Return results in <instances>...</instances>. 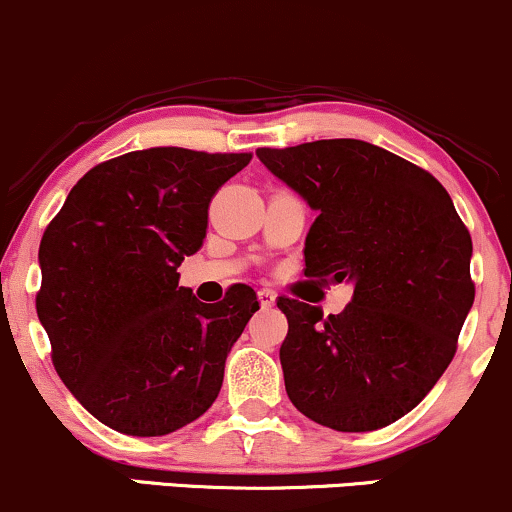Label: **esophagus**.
Returning <instances> with one entry per match:
<instances>
[{"label": "esophagus", "instance_id": "34e87169", "mask_svg": "<svg viewBox=\"0 0 512 512\" xmlns=\"http://www.w3.org/2000/svg\"><path fill=\"white\" fill-rule=\"evenodd\" d=\"M275 292L273 289H258V301H261V306L263 308H268V306H273L275 304Z\"/></svg>", "mask_w": 512, "mask_h": 512}]
</instances>
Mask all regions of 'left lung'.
<instances>
[{
	"label": "left lung",
	"instance_id": "left-lung-1",
	"mask_svg": "<svg viewBox=\"0 0 512 512\" xmlns=\"http://www.w3.org/2000/svg\"><path fill=\"white\" fill-rule=\"evenodd\" d=\"M270 173L318 211L306 275L351 280L339 315L280 296L289 401L337 432H370L410 413L458 349L475 301L472 239L441 182L361 140L258 149Z\"/></svg>",
	"mask_w": 512,
	"mask_h": 512
}]
</instances>
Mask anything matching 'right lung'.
Returning a JSON list of instances; mask_svg holds the SVG:
<instances>
[{
    "label": "right lung",
    "mask_w": 512,
    "mask_h": 512,
    "mask_svg": "<svg viewBox=\"0 0 512 512\" xmlns=\"http://www.w3.org/2000/svg\"><path fill=\"white\" fill-rule=\"evenodd\" d=\"M251 154L151 147L78 180L42 235L37 318L71 394L111 430L161 437L216 401L225 358L258 311L249 285L218 304L178 287L208 204Z\"/></svg>",
    "instance_id": "1"
}]
</instances>
